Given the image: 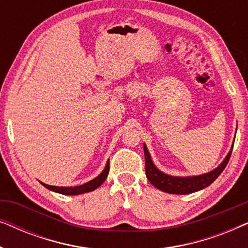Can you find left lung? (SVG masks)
<instances>
[{
	"label": "left lung",
	"mask_w": 248,
	"mask_h": 248,
	"mask_svg": "<svg viewBox=\"0 0 248 248\" xmlns=\"http://www.w3.org/2000/svg\"><path fill=\"white\" fill-rule=\"evenodd\" d=\"M143 147L145 158V175H147L149 182L155 187L166 193H170V194H189V193H194L196 191H200V189L205 188L206 186L212 184L218 178V176L221 174L223 169L226 168L227 164H228L233 145L230 149L229 154L227 155L225 160L222 161V164L218 168L208 172V174L192 176V177H174V176H169L161 172L152 162L150 154H149L145 144Z\"/></svg>",
	"instance_id": "left-lung-1"
}]
</instances>
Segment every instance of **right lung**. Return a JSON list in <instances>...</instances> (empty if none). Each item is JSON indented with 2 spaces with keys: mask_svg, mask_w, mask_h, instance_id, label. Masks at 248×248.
Returning <instances> with one entry per match:
<instances>
[{
  "mask_svg": "<svg viewBox=\"0 0 248 248\" xmlns=\"http://www.w3.org/2000/svg\"><path fill=\"white\" fill-rule=\"evenodd\" d=\"M108 171H109V160L106 164V167L103 170V172L96 177L93 181L86 183V184L83 185H80V186H74V187H63V186H50V185H47V184H42L45 186L46 188L50 189V191H54V192H57V193H61V194H64V195H78V194H82V193H88V192H91V191H94V189L99 187V186L103 184L105 182V179L107 178L108 176Z\"/></svg>",
  "mask_w": 248,
  "mask_h": 248,
  "instance_id": "add662e5",
  "label": "right lung"
}]
</instances>
